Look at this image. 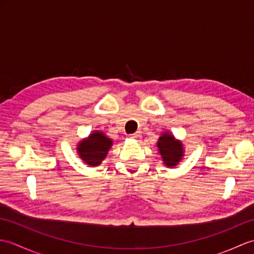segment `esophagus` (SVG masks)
<instances>
[{
  "label": "esophagus",
  "mask_w": 254,
  "mask_h": 254,
  "mask_svg": "<svg viewBox=\"0 0 254 254\" xmlns=\"http://www.w3.org/2000/svg\"><path fill=\"white\" fill-rule=\"evenodd\" d=\"M130 137H131V138H133V139H135V141H138V139H141V137H142V134L139 133V132H136V133L132 134V135H131Z\"/></svg>",
  "instance_id": "1"
}]
</instances>
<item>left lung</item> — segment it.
<instances>
[{
    "label": "left lung",
    "mask_w": 254,
    "mask_h": 254,
    "mask_svg": "<svg viewBox=\"0 0 254 254\" xmlns=\"http://www.w3.org/2000/svg\"><path fill=\"white\" fill-rule=\"evenodd\" d=\"M157 147L161 160L168 168L176 167L185 156V145L168 131L161 133L157 141Z\"/></svg>",
    "instance_id": "1"
}]
</instances>
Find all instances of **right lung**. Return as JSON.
Segmentation results:
<instances>
[{"label": "right lung", "mask_w": 254, "mask_h": 254, "mask_svg": "<svg viewBox=\"0 0 254 254\" xmlns=\"http://www.w3.org/2000/svg\"><path fill=\"white\" fill-rule=\"evenodd\" d=\"M112 145V138L104 132L94 131L77 143L76 152L84 164L88 167H97L107 157Z\"/></svg>", "instance_id": "right-lung-1"}]
</instances>
